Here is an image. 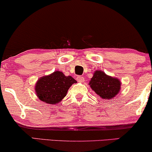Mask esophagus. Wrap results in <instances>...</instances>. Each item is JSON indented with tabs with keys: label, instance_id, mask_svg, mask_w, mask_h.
Wrapping results in <instances>:
<instances>
[{
	"label": "esophagus",
	"instance_id": "obj_1",
	"mask_svg": "<svg viewBox=\"0 0 152 152\" xmlns=\"http://www.w3.org/2000/svg\"><path fill=\"white\" fill-rule=\"evenodd\" d=\"M77 82H84V78L83 77H81V76H78L77 77Z\"/></svg>",
	"mask_w": 152,
	"mask_h": 152
}]
</instances>
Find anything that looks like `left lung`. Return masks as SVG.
<instances>
[{
  "mask_svg": "<svg viewBox=\"0 0 152 152\" xmlns=\"http://www.w3.org/2000/svg\"><path fill=\"white\" fill-rule=\"evenodd\" d=\"M121 84L119 79L107 75L102 70H96L88 84L102 99H111L119 93Z\"/></svg>",
  "mask_w": 152,
  "mask_h": 152,
  "instance_id": "obj_1",
  "label": "left lung"
}]
</instances>
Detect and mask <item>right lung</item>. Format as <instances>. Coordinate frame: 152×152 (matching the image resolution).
Here are the masks:
<instances>
[{
  "label": "right lung",
  "instance_id": "add662e5",
  "mask_svg": "<svg viewBox=\"0 0 152 152\" xmlns=\"http://www.w3.org/2000/svg\"><path fill=\"white\" fill-rule=\"evenodd\" d=\"M77 81L59 70L40 77L35 84V93L41 101L50 104H59L66 97L68 89Z\"/></svg>",
  "mask_w": 152,
  "mask_h": 152
}]
</instances>
